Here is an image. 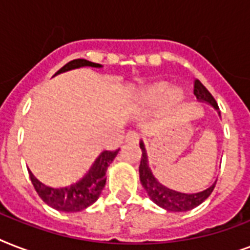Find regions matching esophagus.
I'll list each match as a JSON object with an SVG mask.
<instances>
[{"label":"esophagus","instance_id":"obj_1","mask_svg":"<svg viewBox=\"0 0 250 250\" xmlns=\"http://www.w3.org/2000/svg\"><path fill=\"white\" fill-rule=\"evenodd\" d=\"M125 143H137L139 141V133L135 132V131H129V132L125 133Z\"/></svg>","mask_w":250,"mask_h":250}]
</instances>
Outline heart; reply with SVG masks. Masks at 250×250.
I'll list each match as a JSON object with an SVG mask.
<instances>
[{"label": "heart", "instance_id": "heart-1", "mask_svg": "<svg viewBox=\"0 0 250 250\" xmlns=\"http://www.w3.org/2000/svg\"><path fill=\"white\" fill-rule=\"evenodd\" d=\"M167 92H168V85H167V84H165V83L157 84L156 86H153L152 89L149 90L148 94H146V97L152 98V100H156V98L164 97ZM178 96L179 94L176 93V97H178Z\"/></svg>", "mask_w": 250, "mask_h": 250}]
</instances>
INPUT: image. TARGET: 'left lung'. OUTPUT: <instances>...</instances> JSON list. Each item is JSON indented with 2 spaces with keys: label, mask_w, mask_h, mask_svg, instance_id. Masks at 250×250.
Instances as JSON below:
<instances>
[{
  "label": "left lung",
  "mask_w": 250,
  "mask_h": 250,
  "mask_svg": "<svg viewBox=\"0 0 250 250\" xmlns=\"http://www.w3.org/2000/svg\"><path fill=\"white\" fill-rule=\"evenodd\" d=\"M194 96L200 102H206L210 106H213L218 111V114L221 115L217 101L214 100L211 93L206 89L200 80H194ZM140 148L143 152L140 167H139L141 186L144 187L145 192L148 193L150 200L158 206H161L162 209L167 210V211H188V210H192L193 208L202 204L211 194L217 180L209 188L197 192V193H183V192H178V190L171 189L164 184H161L149 167L148 153H146L143 140L140 141Z\"/></svg>",
  "instance_id": "8db88e82"
}]
</instances>
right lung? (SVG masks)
Instances as JSON below:
<instances>
[{"mask_svg":"<svg viewBox=\"0 0 250 250\" xmlns=\"http://www.w3.org/2000/svg\"><path fill=\"white\" fill-rule=\"evenodd\" d=\"M80 67L101 68L102 66L100 63H94V62H89L86 60H74L68 62L67 64H64L61 70H58L56 75ZM118 152H119V149L115 152L104 150L96 158L93 165L90 166V168L83 178L70 186L60 187V188H52V187L45 186L39 179L35 178L32 172L28 170L29 178H31V182L35 187L37 194L46 205L58 210V211L76 213V211L86 209L88 206L97 201L102 189L105 188V175L107 167L117 157Z\"/></svg>","mask_w":250,"mask_h":250,"instance_id":"obj_1","label":"right lung"}]
</instances>
